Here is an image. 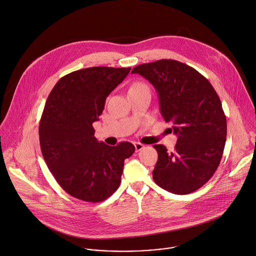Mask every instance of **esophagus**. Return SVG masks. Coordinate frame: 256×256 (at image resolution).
I'll return each instance as SVG.
<instances>
[{"mask_svg": "<svg viewBox=\"0 0 256 256\" xmlns=\"http://www.w3.org/2000/svg\"><path fill=\"white\" fill-rule=\"evenodd\" d=\"M134 146H135V150H136V152H140V150H142L144 148V146L142 144H140V142H134Z\"/></svg>", "mask_w": 256, "mask_h": 256, "instance_id": "esophagus-1", "label": "esophagus"}]
</instances>
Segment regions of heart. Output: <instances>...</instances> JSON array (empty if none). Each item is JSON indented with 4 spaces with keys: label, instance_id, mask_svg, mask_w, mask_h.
I'll return each mask as SVG.
<instances>
[{
    "label": "heart",
    "instance_id": "1",
    "mask_svg": "<svg viewBox=\"0 0 256 256\" xmlns=\"http://www.w3.org/2000/svg\"><path fill=\"white\" fill-rule=\"evenodd\" d=\"M144 87H146V85H144L142 83H134L130 89H140V88H144Z\"/></svg>",
    "mask_w": 256,
    "mask_h": 256
}]
</instances>
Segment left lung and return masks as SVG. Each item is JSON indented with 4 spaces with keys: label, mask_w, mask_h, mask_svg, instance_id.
I'll list each match as a JSON object with an SVG mask.
<instances>
[{
    "label": "left lung",
    "mask_w": 256,
    "mask_h": 256,
    "mask_svg": "<svg viewBox=\"0 0 256 256\" xmlns=\"http://www.w3.org/2000/svg\"><path fill=\"white\" fill-rule=\"evenodd\" d=\"M158 94L160 112L178 136L175 150L154 144L158 160L154 182L176 194H190L204 186L221 162L227 122L221 100L210 81L183 62L160 60L134 68Z\"/></svg>",
    "instance_id": "8db88e82"
}]
</instances>
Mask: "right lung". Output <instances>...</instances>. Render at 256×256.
I'll list each match as a JSON object with an SVG mask.
<instances>
[{
	"label": "right lung",
	"instance_id": "right-lung-1",
	"mask_svg": "<svg viewBox=\"0 0 256 256\" xmlns=\"http://www.w3.org/2000/svg\"><path fill=\"white\" fill-rule=\"evenodd\" d=\"M131 68L94 66L62 77L46 98L39 125L43 158L56 182L68 194L88 202L110 196L120 185L124 160L135 146L98 142L93 123L102 114L106 96Z\"/></svg>",
	"mask_w": 256,
	"mask_h": 256
}]
</instances>
